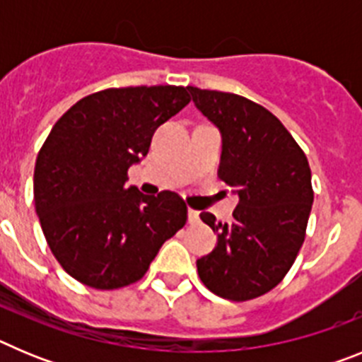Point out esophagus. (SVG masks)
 <instances>
[{"mask_svg":"<svg viewBox=\"0 0 362 362\" xmlns=\"http://www.w3.org/2000/svg\"><path fill=\"white\" fill-rule=\"evenodd\" d=\"M188 223H190V225H196V223H199V212H197V210L188 209Z\"/></svg>","mask_w":362,"mask_h":362,"instance_id":"34e87169","label":"esophagus"}]
</instances>
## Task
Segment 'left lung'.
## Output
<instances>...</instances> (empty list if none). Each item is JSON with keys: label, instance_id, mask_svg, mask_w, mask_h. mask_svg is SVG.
I'll list each match as a JSON object with an SVG mask.
<instances>
[{"label": "left lung", "instance_id": "1", "mask_svg": "<svg viewBox=\"0 0 362 362\" xmlns=\"http://www.w3.org/2000/svg\"><path fill=\"white\" fill-rule=\"evenodd\" d=\"M187 88L219 130V177L239 196L230 223L201 214L217 233V246L197 259V274L223 299H254L283 281L305 241L313 203L308 159L261 105L228 92Z\"/></svg>", "mask_w": 362, "mask_h": 362}]
</instances>
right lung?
Wrapping results in <instances>:
<instances>
[{
    "label": "right lung",
    "instance_id": "obj_1",
    "mask_svg": "<svg viewBox=\"0 0 362 362\" xmlns=\"http://www.w3.org/2000/svg\"><path fill=\"white\" fill-rule=\"evenodd\" d=\"M190 103L183 86L108 88L59 117L34 168V204L54 257L79 283L114 290L141 279L187 223L175 192L145 196L127 172L159 124Z\"/></svg>",
    "mask_w": 362,
    "mask_h": 362
}]
</instances>
